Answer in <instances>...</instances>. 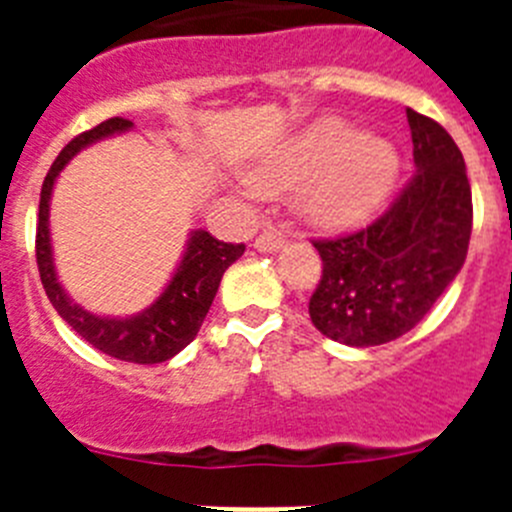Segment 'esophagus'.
Masks as SVG:
<instances>
[{
	"instance_id": "1",
	"label": "esophagus",
	"mask_w": 512,
	"mask_h": 512,
	"mask_svg": "<svg viewBox=\"0 0 512 512\" xmlns=\"http://www.w3.org/2000/svg\"><path fill=\"white\" fill-rule=\"evenodd\" d=\"M284 243H287V235H284L279 228H274V225H269V228H266L264 233L256 238V243H253V246L259 248V251H264V253H271V251H279Z\"/></svg>"
}]
</instances>
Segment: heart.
Returning <instances> with one entry per match:
<instances>
[{
  "label": "heart",
  "instance_id": "b5f03b06",
  "mask_svg": "<svg viewBox=\"0 0 512 512\" xmlns=\"http://www.w3.org/2000/svg\"><path fill=\"white\" fill-rule=\"evenodd\" d=\"M397 153L384 138L359 135L328 117L297 135L292 146L256 174L264 192L300 189V207L312 223L343 228L359 223L387 197Z\"/></svg>",
  "mask_w": 512,
  "mask_h": 512
}]
</instances>
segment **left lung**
<instances>
[{
    "instance_id": "obj_1",
    "label": "left lung",
    "mask_w": 512,
    "mask_h": 512,
    "mask_svg": "<svg viewBox=\"0 0 512 512\" xmlns=\"http://www.w3.org/2000/svg\"><path fill=\"white\" fill-rule=\"evenodd\" d=\"M415 171L390 207L354 233L312 238L323 274L312 325L330 341L379 346L405 336L454 282L472 238V187L459 146L408 107Z\"/></svg>"
}]
</instances>
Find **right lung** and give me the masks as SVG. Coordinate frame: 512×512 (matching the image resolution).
Returning a JSON list of instances; mask_svg holds the SVG:
<instances>
[{"mask_svg": "<svg viewBox=\"0 0 512 512\" xmlns=\"http://www.w3.org/2000/svg\"><path fill=\"white\" fill-rule=\"evenodd\" d=\"M133 122L125 117H110L99 122L97 128L76 135L69 146L58 153L51 171L45 174L43 189H40L38 207V228H35V259H38L40 282H43L45 295L53 302L66 323L79 333L84 341L99 348L102 354L115 356L120 361H133V364H158L171 356H176L184 346L194 341L200 333V325L205 323L212 300L217 295L220 279L225 269L235 259H241L246 251L243 243L217 241L207 230H194L189 238L187 253L182 264L176 269L174 279L166 287V292L153 302L148 310H143L135 318L112 320L97 318L92 312L81 310L79 305L63 295V289L56 282L51 259V241H48V200L56 182L58 171L69 164V158L76 156L84 146L99 138H107L112 133L128 130Z\"/></svg>", "mask_w": 512, "mask_h": 512, "instance_id": "right-lung-1", "label": "right lung"}]
</instances>
